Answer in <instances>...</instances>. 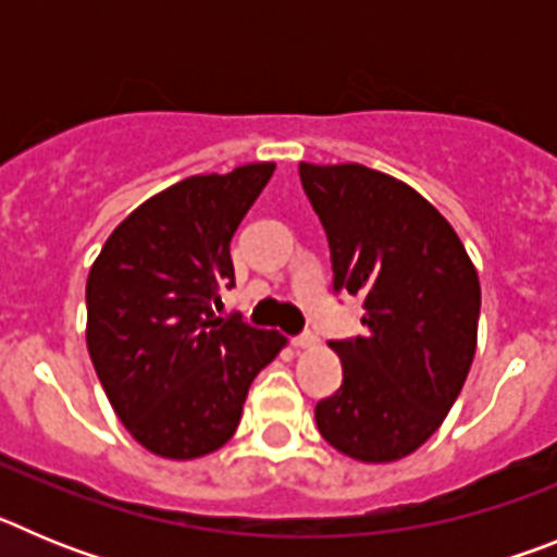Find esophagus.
Masks as SVG:
<instances>
[{"label":"esophagus","mask_w":557,"mask_h":557,"mask_svg":"<svg viewBox=\"0 0 557 557\" xmlns=\"http://www.w3.org/2000/svg\"><path fill=\"white\" fill-rule=\"evenodd\" d=\"M295 348H314L318 346V334L314 332H301L298 337H293Z\"/></svg>","instance_id":"esophagus-1"}]
</instances>
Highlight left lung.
I'll return each mask as SVG.
<instances>
[{"label": "left lung", "mask_w": 557, "mask_h": 557, "mask_svg": "<svg viewBox=\"0 0 557 557\" xmlns=\"http://www.w3.org/2000/svg\"><path fill=\"white\" fill-rule=\"evenodd\" d=\"M332 250L334 293L362 298L366 334L332 339L343 385L314 405L329 444L362 462L407 457L469 376L480 278L460 236L416 189L362 164H301Z\"/></svg>", "instance_id": "obj_1"}]
</instances>
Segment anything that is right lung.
<instances>
[{
	"label": "right lung",
	"instance_id": "obj_1",
	"mask_svg": "<svg viewBox=\"0 0 557 557\" xmlns=\"http://www.w3.org/2000/svg\"><path fill=\"white\" fill-rule=\"evenodd\" d=\"M275 164L191 175L122 220L86 284L88 354L122 424L152 455L191 460L236 432L278 332L220 318L231 236Z\"/></svg>",
	"mask_w": 557,
	"mask_h": 557
}]
</instances>
